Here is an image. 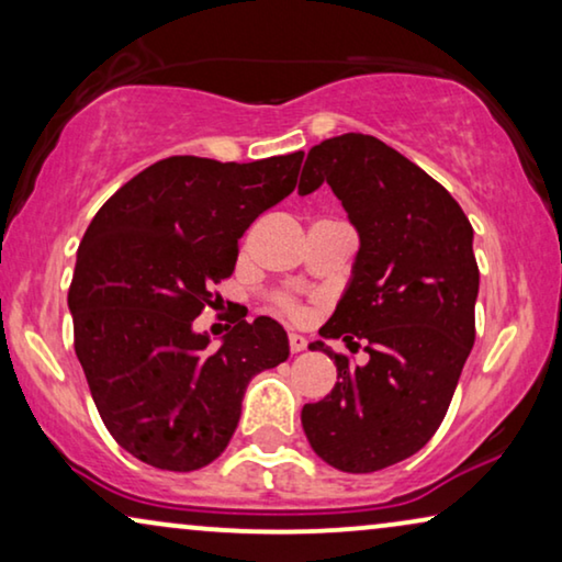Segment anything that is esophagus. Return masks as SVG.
I'll return each mask as SVG.
<instances>
[{
    "mask_svg": "<svg viewBox=\"0 0 562 562\" xmlns=\"http://www.w3.org/2000/svg\"><path fill=\"white\" fill-rule=\"evenodd\" d=\"M289 350L291 352H302V350H306V340L302 335H296V333H291L289 335Z\"/></svg>",
    "mask_w": 562,
    "mask_h": 562,
    "instance_id": "esophagus-1",
    "label": "esophagus"
}]
</instances>
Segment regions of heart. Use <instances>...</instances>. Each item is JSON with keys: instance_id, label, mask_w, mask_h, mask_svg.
<instances>
[{"instance_id": "b5f03b06", "label": "heart", "mask_w": 562, "mask_h": 562, "mask_svg": "<svg viewBox=\"0 0 562 562\" xmlns=\"http://www.w3.org/2000/svg\"><path fill=\"white\" fill-rule=\"evenodd\" d=\"M268 306H271V312L281 314V317H286L291 322H304L310 317V306L299 302V299L294 294H289V291H276V294L268 296Z\"/></svg>"}]
</instances>
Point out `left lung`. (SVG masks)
I'll list each match as a JSON object with an SVG mask.
<instances>
[{
  "label": "left lung",
  "instance_id": "1",
  "mask_svg": "<svg viewBox=\"0 0 562 562\" xmlns=\"http://www.w3.org/2000/svg\"><path fill=\"white\" fill-rule=\"evenodd\" d=\"M329 183L360 235L352 281L322 337L363 345L352 366L325 342L337 383L304 404L312 450L337 471L373 473L425 448L442 425L475 342L479 263L473 227L450 191L379 137L314 145L299 194Z\"/></svg>",
  "mask_w": 562,
  "mask_h": 562
}]
</instances>
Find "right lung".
Wrapping results in <instances>:
<instances>
[{
    "mask_svg": "<svg viewBox=\"0 0 562 562\" xmlns=\"http://www.w3.org/2000/svg\"><path fill=\"white\" fill-rule=\"evenodd\" d=\"M304 153L252 164L171 156L120 187L76 256L74 350L104 427L143 463L196 471L233 437L245 389L289 358L279 322H237L220 350L191 329L233 276L237 240L296 187Z\"/></svg>",
    "mask_w": 562,
    "mask_h": 562,
    "instance_id": "obj_1",
    "label": "right lung"
}]
</instances>
